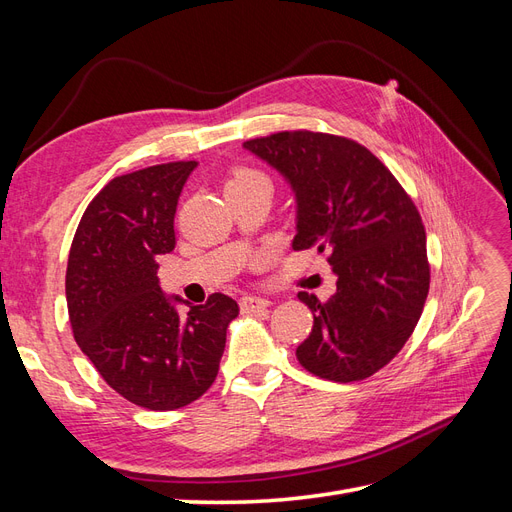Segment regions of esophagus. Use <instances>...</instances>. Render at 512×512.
I'll list each match as a JSON object with an SVG mask.
<instances>
[{
  "label": "esophagus",
  "instance_id": "esophagus-1",
  "mask_svg": "<svg viewBox=\"0 0 512 512\" xmlns=\"http://www.w3.org/2000/svg\"><path fill=\"white\" fill-rule=\"evenodd\" d=\"M239 307H241V312L250 314V312H258V309L269 307V301L262 297H252V294H245V297L239 299Z\"/></svg>",
  "mask_w": 512,
  "mask_h": 512
}]
</instances>
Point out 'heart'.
<instances>
[{
  "label": "heart",
  "mask_w": 512,
  "mask_h": 512,
  "mask_svg": "<svg viewBox=\"0 0 512 512\" xmlns=\"http://www.w3.org/2000/svg\"><path fill=\"white\" fill-rule=\"evenodd\" d=\"M254 188H271V177L256 166L237 164L228 170L226 192L237 190H254Z\"/></svg>",
  "instance_id": "b5f03b06"
}]
</instances>
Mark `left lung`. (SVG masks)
<instances>
[{"mask_svg":"<svg viewBox=\"0 0 512 512\" xmlns=\"http://www.w3.org/2000/svg\"><path fill=\"white\" fill-rule=\"evenodd\" d=\"M245 149L282 170L297 192L294 250H318L337 275L329 301L299 292L314 312L299 363L331 382L374 376L404 348L429 294L414 200L382 160L346 136L284 130L250 138Z\"/></svg>","mask_w":512,"mask_h":512,"instance_id":"obj_1","label":"left lung"}]
</instances>
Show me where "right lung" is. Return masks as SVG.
<instances>
[{"instance_id": "right-lung-1", "label": "right lung", "mask_w": 512, "mask_h": 512, "mask_svg": "<svg viewBox=\"0 0 512 512\" xmlns=\"http://www.w3.org/2000/svg\"><path fill=\"white\" fill-rule=\"evenodd\" d=\"M196 160L147 166L108 181L74 232L66 271L76 344L130 404L177 410L218 376L239 305L213 292L179 314L158 284V256L175 250V211Z\"/></svg>"}]
</instances>
